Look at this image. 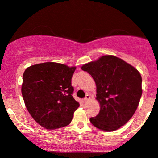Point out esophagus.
<instances>
[{
  "label": "esophagus",
  "mask_w": 158,
  "mask_h": 158,
  "mask_svg": "<svg viewBox=\"0 0 158 158\" xmlns=\"http://www.w3.org/2000/svg\"><path fill=\"white\" fill-rule=\"evenodd\" d=\"M90 98H91V96H90L89 94H87V95H86L85 98H84V101H85V102H87V101H88V100H90Z\"/></svg>",
  "instance_id": "34e87169"
}]
</instances>
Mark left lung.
Instances as JSON below:
<instances>
[{
	"mask_svg": "<svg viewBox=\"0 0 158 158\" xmlns=\"http://www.w3.org/2000/svg\"><path fill=\"white\" fill-rule=\"evenodd\" d=\"M97 86L100 112L90 118L94 127L114 131L124 125L137 109L142 93V77L132 65L114 55H103L82 66Z\"/></svg>",
	"mask_w": 158,
	"mask_h": 158,
	"instance_id": "left-lung-1",
	"label": "left lung"
}]
</instances>
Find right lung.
Listing matches in <instances>:
<instances>
[{
  "mask_svg": "<svg viewBox=\"0 0 158 158\" xmlns=\"http://www.w3.org/2000/svg\"><path fill=\"white\" fill-rule=\"evenodd\" d=\"M76 67L55 62L37 64L23 73L22 94L31 117L43 127L68 125L79 103L73 98L71 79Z\"/></svg>",
  "mask_w": 158,
  "mask_h": 158,
  "instance_id": "add662e5",
  "label": "right lung"
}]
</instances>
